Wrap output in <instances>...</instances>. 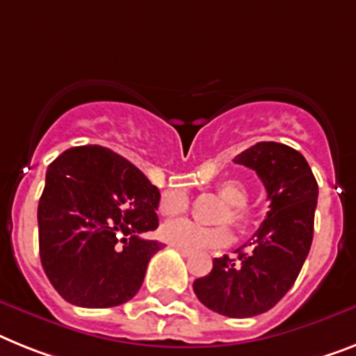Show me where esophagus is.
<instances>
[{"label":"esophagus","instance_id":"esophagus-1","mask_svg":"<svg viewBox=\"0 0 356 356\" xmlns=\"http://www.w3.org/2000/svg\"><path fill=\"white\" fill-rule=\"evenodd\" d=\"M175 250H177V252L181 253V255H183V257H190V255H192V252H188V250H181V248H175Z\"/></svg>","mask_w":356,"mask_h":356}]
</instances>
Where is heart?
Segmentation results:
<instances>
[{
  "label": "heart",
  "mask_w": 356,
  "mask_h": 356,
  "mask_svg": "<svg viewBox=\"0 0 356 356\" xmlns=\"http://www.w3.org/2000/svg\"><path fill=\"white\" fill-rule=\"evenodd\" d=\"M217 193L226 204L228 210L224 211L222 222H229L244 228L250 220V210H248V199L250 192L241 181L228 179L217 186ZM188 195L184 190L173 188L166 190L159 199V211L166 217H175L188 210ZM161 235L168 244L188 252H201V250H210V248H222L232 243V232L226 226H217V228H204L199 224L188 219L170 220L163 226Z\"/></svg>",
  "instance_id": "b5f03b06"
}]
</instances>
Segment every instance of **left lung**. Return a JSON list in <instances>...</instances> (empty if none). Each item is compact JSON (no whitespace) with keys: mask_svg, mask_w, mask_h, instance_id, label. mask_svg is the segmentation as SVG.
Wrapping results in <instances>:
<instances>
[{"mask_svg":"<svg viewBox=\"0 0 356 356\" xmlns=\"http://www.w3.org/2000/svg\"><path fill=\"white\" fill-rule=\"evenodd\" d=\"M234 161L261 177L270 211L237 259H213L193 291L213 312L248 318L271 309L295 284L312 248L318 184L304 155L280 143H257Z\"/></svg>","mask_w":356,"mask_h":356,"instance_id":"8db88e82","label":"left lung"}]
</instances>
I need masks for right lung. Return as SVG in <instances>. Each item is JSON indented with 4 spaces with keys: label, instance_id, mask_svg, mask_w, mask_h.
I'll use <instances>...</instances> for the list:
<instances>
[{
    "label": "right lung",
    "instance_id": "obj_1",
    "mask_svg": "<svg viewBox=\"0 0 356 356\" xmlns=\"http://www.w3.org/2000/svg\"><path fill=\"white\" fill-rule=\"evenodd\" d=\"M161 193L130 161L97 145L63 152L47 170L38 206L43 270L67 302L112 307L139 291L163 244Z\"/></svg>",
    "mask_w": 356,
    "mask_h": 356
}]
</instances>
